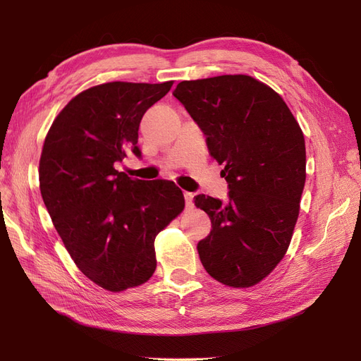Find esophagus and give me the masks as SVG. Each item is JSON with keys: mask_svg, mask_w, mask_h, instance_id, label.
<instances>
[{"mask_svg": "<svg viewBox=\"0 0 361 361\" xmlns=\"http://www.w3.org/2000/svg\"><path fill=\"white\" fill-rule=\"evenodd\" d=\"M183 197H185V204H187V207H192V197H194V194L192 192H188V191H185L183 192Z\"/></svg>", "mask_w": 361, "mask_h": 361, "instance_id": "1", "label": "esophagus"}]
</instances>
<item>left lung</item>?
<instances>
[{
	"label": "left lung",
	"mask_w": 361,
	"mask_h": 361,
	"mask_svg": "<svg viewBox=\"0 0 361 361\" xmlns=\"http://www.w3.org/2000/svg\"><path fill=\"white\" fill-rule=\"evenodd\" d=\"M173 96L224 164L228 200L199 194L211 218L197 244L207 274L233 288L253 286L277 267L290 244L305 182L302 130L281 96L248 75L182 81Z\"/></svg>",
	"instance_id": "left-lung-1"
}]
</instances>
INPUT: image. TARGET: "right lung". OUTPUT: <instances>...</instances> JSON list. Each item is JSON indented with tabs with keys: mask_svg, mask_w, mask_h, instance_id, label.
<instances>
[{
	"mask_svg": "<svg viewBox=\"0 0 361 361\" xmlns=\"http://www.w3.org/2000/svg\"><path fill=\"white\" fill-rule=\"evenodd\" d=\"M171 85H94L63 108L43 145V203L75 265L106 290L140 286L152 277L155 238L183 211L174 182L140 180L116 170L128 154L141 157V118Z\"/></svg>",
	"mask_w": 361,
	"mask_h": 361,
	"instance_id": "obj_1",
	"label": "right lung"
}]
</instances>
